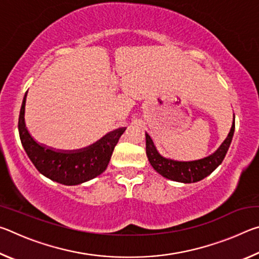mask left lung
<instances>
[{"label": "left lung", "mask_w": 259, "mask_h": 259, "mask_svg": "<svg viewBox=\"0 0 259 259\" xmlns=\"http://www.w3.org/2000/svg\"><path fill=\"white\" fill-rule=\"evenodd\" d=\"M234 128L235 116L233 114V122H232L230 133L227 135L226 139L222 143V145L217 148V151L213 152L212 154L203 157V159L193 161H177L162 156L157 152L151 136L145 133L146 155L155 171L166 179L184 184L200 182L209 176L217 166L221 165L227 151H229L232 138H233L234 135Z\"/></svg>", "instance_id": "8db88e82"}]
</instances>
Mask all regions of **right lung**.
<instances>
[{"mask_svg":"<svg viewBox=\"0 0 259 259\" xmlns=\"http://www.w3.org/2000/svg\"><path fill=\"white\" fill-rule=\"evenodd\" d=\"M27 93L21 104L18 130L25 152L40 174L63 185H78L96 178L106 170L116 146L125 128L111 131L81 150L61 151L37 143L27 130L25 123V105Z\"/></svg>","mask_w":259,"mask_h":259,"instance_id":"1","label":"right lung"}]
</instances>
